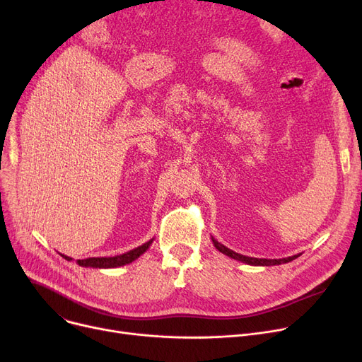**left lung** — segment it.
I'll return each instance as SVG.
<instances>
[{
	"label": "left lung",
	"instance_id": "1",
	"mask_svg": "<svg viewBox=\"0 0 362 362\" xmlns=\"http://www.w3.org/2000/svg\"><path fill=\"white\" fill-rule=\"evenodd\" d=\"M211 240L216 246V250H218L221 254L230 257L233 259H238L240 262H245V264H250V265H262V267H267V265H280V264H286V262H291L293 261L295 258H298L300 254L298 255H292V257H288V258H279V259H267V258H254V257H246V255H242V254H238L232 250L227 248V246H224L223 243H220L217 239H214L211 236Z\"/></svg>",
	"mask_w": 362,
	"mask_h": 362
}]
</instances>
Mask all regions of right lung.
<instances>
[{
  "instance_id": "add662e5",
  "label": "right lung",
  "mask_w": 362,
  "mask_h": 362,
  "mask_svg": "<svg viewBox=\"0 0 362 362\" xmlns=\"http://www.w3.org/2000/svg\"><path fill=\"white\" fill-rule=\"evenodd\" d=\"M152 242H154V238L149 239L144 245L138 246V248L127 251L124 254L114 255V257H90V258H85V259H78V264L82 265V267H92V269H117V267H122V265L130 264L135 259H138L142 254H145L148 251ZM60 255L67 261L73 259L64 254H60Z\"/></svg>"
}]
</instances>
